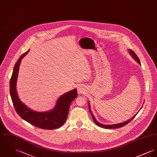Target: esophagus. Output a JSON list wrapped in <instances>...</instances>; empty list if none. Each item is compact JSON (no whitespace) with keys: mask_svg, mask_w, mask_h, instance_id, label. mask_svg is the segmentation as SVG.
<instances>
[{"mask_svg":"<svg viewBox=\"0 0 157 157\" xmlns=\"http://www.w3.org/2000/svg\"><path fill=\"white\" fill-rule=\"evenodd\" d=\"M77 92L79 94H83L84 92V89L83 88V86H78V87H77Z\"/></svg>","mask_w":157,"mask_h":157,"instance_id":"obj_1","label":"esophagus"}]
</instances>
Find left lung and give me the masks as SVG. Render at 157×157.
Segmentation results:
<instances>
[{
    "label": "left lung",
    "mask_w": 157,
    "mask_h": 157,
    "mask_svg": "<svg viewBox=\"0 0 157 157\" xmlns=\"http://www.w3.org/2000/svg\"><path fill=\"white\" fill-rule=\"evenodd\" d=\"M129 52H130V54L132 55V56H133V58L136 60V61L138 63H139V64L140 65V60H139V58L137 57V56L136 55V53L134 52L132 50H130V49H129ZM89 111H90V114H91V115H92V118H93V120H94L95 124H97L98 126H99V127H102V128H117L122 127H123V126L126 125L127 124H128V123H130V122L136 117V115H137V114H136V115H135V116H133L132 118H130V120L126 121L124 122V123H119V124H112V125H105V124H102L99 123V122L95 119V118H94V116L93 115L91 111H90V106L89 103Z\"/></svg>",
    "instance_id": "left-lung-1"
}]
</instances>
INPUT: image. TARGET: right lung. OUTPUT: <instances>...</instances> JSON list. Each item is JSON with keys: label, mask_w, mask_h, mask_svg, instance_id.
I'll return each instance as SVG.
<instances>
[{"label": "right lung", "mask_w": 157, "mask_h": 157, "mask_svg": "<svg viewBox=\"0 0 157 157\" xmlns=\"http://www.w3.org/2000/svg\"><path fill=\"white\" fill-rule=\"evenodd\" d=\"M29 51V50L21 55L13 68L10 86L12 103L17 114L32 125L46 130L58 128L61 127L67 120L70 104L77 97V89H74L61 96L54 108L49 111L43 113L34 111L22 103L17 94L16 84L21 59Z\"/></svg>", "instance_id": "1"}]
</instances>
